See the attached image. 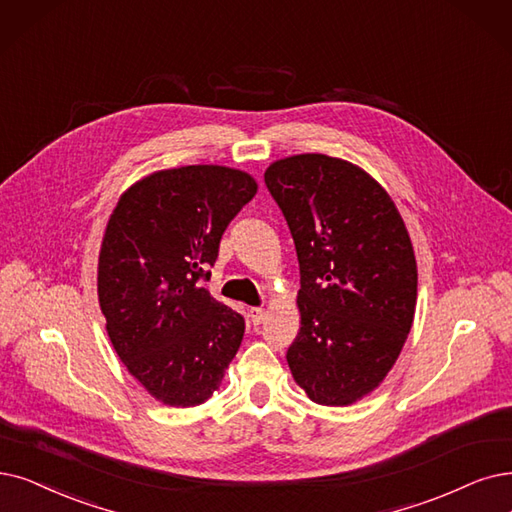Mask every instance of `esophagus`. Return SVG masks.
<instances>
[{
  "label": "esophagus",
  "instance_id": "34e87169",
  "mask_svg": "<svg viewBox=\"0 0 512 512\" xmlns=\"http://www.w3.org/2000/svg\"><path fill=\"white\" fill-rule=\"evenodd\" d=\"M248 315H250V321H252L254 325H258V323L264 321V317H267V311H264L262 306H252Z\"/></svg>",
  "mask_w": 512,
  "mask_h": 512
}]
</instances>
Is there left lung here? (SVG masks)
Here are the masks:
<instances>
[{"label": "left lung", "mask_w": 512, "mask_h": 512, "mask_svg": "<svg viewBox=\"0 0 512 512\" xmlns=\"http://www.w3.org/2000/svg\"><path fill=\"white\" fill-rule=\"evenodd\" d=\"M264 182L300 264V332L285 355L292 376L315 403L351 405L384 380L412 330L410 235L386 191L344 159L285 157Z\"/></svg>", "instance_id": "obj_1"}]
</instances>
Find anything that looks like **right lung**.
<instances>
[{
  "label": "right lung",
  "instance_id": "add662e5",
  "mask_svg": "<svg viewBox=\"0 0 512 512\" xmlns=\"http://www.w3.org/2000/svg\"><path fill=\"white\" fill-rule=\"evenodd\" d=\"M256 189L233 168L161 170L121 195L109 218L98 258L107 332L128 372L166 405L206 401L243 340V317L201 281Z\"/></svg>",
  "mask_w": 512,
  "mask_h": 512
}]
</instances>
